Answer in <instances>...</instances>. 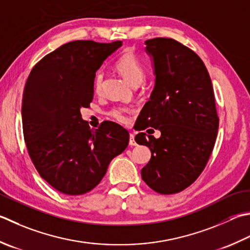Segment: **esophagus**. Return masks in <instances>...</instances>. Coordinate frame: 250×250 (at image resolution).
<instances>
[{
	"mask_svg": "<svg viewBox=\"0 0 250 250\" xmlns=\"http://www.w3.org/2000/svg\"><path fill=\"white\" fill-rule=\"evenodd\" d=\"M129 144L131 145V146H135L136 145V142H135V140H134V134H130V140H129Z\"/></svg>",
	"mask_w": 250,
	"mask_h": 250,
	"instance_id": "esophagus-1",
	"label": "esophagus"
}]
</instances>
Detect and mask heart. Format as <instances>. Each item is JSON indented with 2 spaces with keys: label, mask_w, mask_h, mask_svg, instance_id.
I'll list each match as a JSON object with an SVG mask.
<instances>
[{
  "label": "heart",
  "mask_w": 250,
  "mask_h": 250,
  "mask_svg": "<svg viewBox=\"0 0 250 250\" xmlns=\"http://www.w3.org/2000/svg\"><path fill=\"white\" fill-rule=\"evenodd\" d=\"M115 69L132 86L140 85L145 79L144 68L131 52H125L118 57V60L115 62ZM103 81H104L103 72H97L93 82V89L96 94H100L102 92ZM132 111L133 110L130 107L115 106L107 111V116L121 125H126L130 121Z\"/></svg>",
  "instance_id": "heart-1"
}]
</instances>
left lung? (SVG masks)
I'll return each instance as SVG.
<instances>
[{
  "mask_svg": "<svg viewBox=\"0 0 250 250\" xmlns=\"http://www.w3.org/2000/svg\"><path fill=\"white\" fill-rule=\"evenodd\" d=\"M145 44L154 60L156 84L136 130L154 127L161 136H135L151 151L142 179L155 192L175 194L196 181L212 153L219 128L216 99L207 68L194 51L171 38Z\"/></svg>",
  "mask_w": 250,
  "mask_h": 250,
  "instance_id": "8db88e82",
  "label": "left lung"
}]
</instances>
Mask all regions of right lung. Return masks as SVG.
I'll use <instances>...</instances> for the list:
<instances>
[{
  "mask_svg": "<svg viewBox=\"0 0 250 250\" xmlns=\"http://www.w3.org/2000/svg\"><path fill=\"white\" fill-rule=\"evenodd\" d=\"M121 44H62L34 65L24 84L21 118L29 156L39 174L62 194L90 192L129 144V132L118 124L104 121L93 130L80 112L93 100L96 70Z\"/></svg>",
  "mask_w": 250,
  "mask_h": 250,
  "instance_id": "add662e5",
  "label": "right lung"
}]
</instances>
